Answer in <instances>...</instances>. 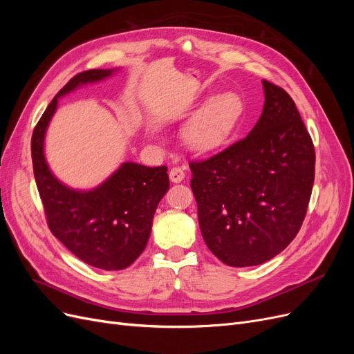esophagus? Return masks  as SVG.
I'll use <instances>...</instances> for the list:
<instances>
[{"instance_id": "esophagus-1", "label": "esophagus", "mask_w": 354, "mask_h": 354, "mask_svg": "<svg viewBox=\"0 0 354 354\" xmlns=\"http://www.w3.org/2000/svg\"><path fill=\"white\" fill-rule=\"evenodd\" d=\"M185 177H186V173H185V169L181 168V167L171 168V171H169V180L173 181V183H180V181L185 180Z\"/></svg>"}]
</instances>
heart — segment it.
<instances>
[{"instance_id":"1","label":"heart","mask_w":354,"mask_h":354,"mask_svg":"<svg viewBox=\"0 0 354 354\" xmlns=\"http://www.w3.org/2000/svg\"><path fill=\"white\" fill-rule=\"evenodd\" d=\"M242 112L243 103L238 94L216 95L186 125V143L198 152L214 151L230 137Z\"/></svg>"}]
</instances>
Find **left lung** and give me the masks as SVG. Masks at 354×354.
Instances as JSON below:
<instances>
[{
    "label": "left lung",
    "instance_id": "obj_1",
    "mask_svg": "<svg viewBox=\"0 0 354 354\" xmlns=\"http://www.w3.org/2000/svg\"><path fill=\"white\" fill-rule=\"evenodd\" d=\"M264 108L242 140L190 160V187L209 251L232 267L283 251L304 221L315 181V146L294 100L263 80Z\"/></svg>",
    "mask_w": 354,
    "mask_h": 354
}]
</instances>
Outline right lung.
Segmentation results:
<instances>
[{
  "instance_id": "obj_1",
  "label": "right lung",
  "mask_w": 354,
  "mask_h": 354,
  "mask_svg": "<svg viewBox=\"0 0 354 354\" xmlns=\"http://www.w3.org/2000/svg\"><path fill=\"white\" fill-rule=\"evenodd\" d=\"M111 69L81 72L47 106L32 134L34 176L51 233L80 260L103 270H122L140 255L151 236L153 214L169 189L167 167L124 162L93 190H73L51 174L44 137L59 97L82 84L111 77Z\"/></svg>"
}]
</instances>
